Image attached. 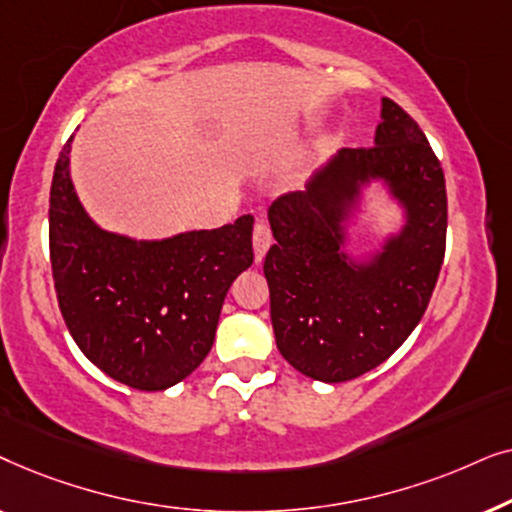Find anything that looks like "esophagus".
Masks as SVG:
<instances>
[{
  "label": "esophagus",
  "mask_w": 512,
  "mask_h": 512,
  "mask_svg": "<svg viewBox=\"0 0 512 512\" xmlns=\"http://www.w3.org/2000/svg\"><path fill=\"white\" fill-rule=\"evenodd\" d=\"M251 240H254V254H256V261H263V256H265V251L270 249V244H272V233H270V226L265 221H256V226H254V237H251Z\"/></svg>",
  "instance_id": "34e87169"
}]
</instances>
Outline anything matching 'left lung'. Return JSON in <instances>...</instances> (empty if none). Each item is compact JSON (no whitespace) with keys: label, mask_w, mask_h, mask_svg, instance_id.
I'll list each match as a JSON object with an SVG mask.
<instances>
[{"label":"left lung","mask_w":512,"mask_h":512,"mask_svg":"<svg viewBox=\"0 0 512 512\" xmlns=\"http://www.w3.org/2000/svg\"><path fill=\"white\" fill-rule=\"evenodd\" d=\"M384 178L409 221L368 266L341 254V221L358 186ZM263 272L277 349L300 373L347 382L387 361L415 331L445 258V174L415 118L382 97L375 144L342 149L303 193L270 207Z\"/></svg>","instance_id":"8db88e82"}]
</instances>
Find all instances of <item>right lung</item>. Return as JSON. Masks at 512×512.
Instances as JSON below:
<instances>
[{"instance_id": "obj_1", "label": "right lung", "mask_w": 512, "mask_h": 512, "mask_svg": "<svg viewBox=\"0 0 512 512\" xmlns=\"http://www.w3.org/2000/svg\"><path fill=\"white\" fill-rule=\"evenodd\" d=\"M69 142L55 163L48 249L62 319L102 373L163 391L214 345L230 284L254 263V216L160 242H135L90 221L69 179Z\"/></svg>"}]
</instances>
